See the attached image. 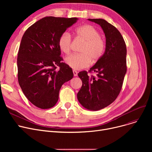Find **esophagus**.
I'll list each match as a JSON object with an SVG mask.
<instances>
[{
	"label": "esophagus",
	"instance_id": "esophagus-1",
	"mask_svg": "<svg viewBox=\"0 0 152 152\" xmlns=\"http://www.w3.org/2000/svg\"><path fill=\"white\" fill-rule=\"evenodd\" d=\"M73 75H74V76H77V71H75V70H73Z\"/></svg>",
	"mask_w": 152,
	"mask_h": 152
}]
</instances>
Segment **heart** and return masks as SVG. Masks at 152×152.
Returning a JSON list of instances; mask_svg holds the SVG:
<instances>
[{"instance_id": "b5f03b06", "label": "heart", "mask_w": 152, "mask_h": 152, "mask_svg": "<svg viewBox=\"0 0 152 152\" xmlns=\"http://www.w3.org/2000/svg\"><path fill=\"white\" fill-rule=\"evenodd\" d=\"M75 33L77 36L84 42L81 48V54L71 55L65 58V63L75 70L86 68L92 63L99 61L104 53L105 42L100 38V32L91 25H84L78 27ZM72 44L71 35L65 32L59 37L58 45L60 50L64 53L68 54Z\"/></svg>"}]
</instances>
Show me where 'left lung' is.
Segmentation results:
<instances>
[{
    "instance_id": "left-lung-1",
    "label": "left lung",
    "mask_w": 152,
    "mask_h": 152,
    "mask_svg": "<svg viewBox=\"0 0 152 152\" xmlns=\"http://www.w3.org/2000/svg\"><path fill=\"white\" fill-rule=\"evenodd\" d=\"M100 26L106 39L102 58L90 68L97 76L86 71L78 73L83 82L77 94L79 102L86 109L98 111L113 103L121 91L126 73V46L119 31L103 19H88Z\"/></svg>"
}]
</instances>
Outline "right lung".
I'll list each match as a JSON object with an SVG mask.
<instances>
[{
	"mask_svg": "<svg viewBox=\"0 0 152 152\" xmlns=\"http://www.w3.org/2000/svg\"><path fill=\"white\" fill-rule=\"evenodd\" d=\"M78 20L47 17L31 26L22 37L17 57L18 83L28 100L39 108L55 106L61 86L73 77L72 69L61 62L58 42Z\"/></svg>",
	"mask_w": 152,
	"mask_h": 152,
	"instance_id": "right-lung-1",
	"label": "right lung"
}]
</instances>
